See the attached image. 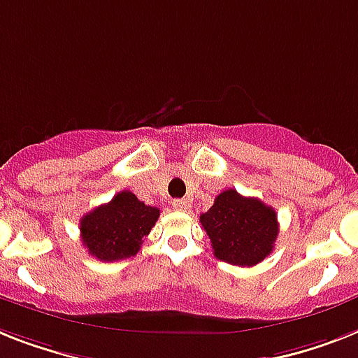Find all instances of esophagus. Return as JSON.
<instances>
[{"instance_id":"34e87169","label":"esophagus","mask_w":358,"mask_h":358,"mask_svg":"<svg viewBox=\"0 0 358 358\" xmlns=\"http://www.w3.org/2000/svg\"><path fill=\"white\" fill-rule=\"evenodd\" d=\"M173 208L176 209V211H185V209L189 208V200H185V199H174L173 200Z\"/></svg>"}]
</instances>
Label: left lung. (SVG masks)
Segmentation results:
<instances>
[{
    "label": "left lung",
    "instance_id": "obj_1",
    "mask_svg": "<svg viewBox=\"0 0 358 358\" xmlns=\"http://www.w3.org/2000/svg\"><path fill=\"white\" fill-rule=\"evenodd\" d=\"M217 259L237 266H254L272 254L278 239V215L259 199L226 189L200 215Z\"/></svg>",
    "mask_w": 358,
    "mask_h": 358
}]
</instances>
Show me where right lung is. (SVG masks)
I'll list each match as a JSON object with an SVG mask.
<instances>
[{
	"label": "right lung",
	"mask_w": 358,
	"mask_h": 358,
	"mask_svg": "<svg viewBox=\"0 0 358 358\" xmlns=\"http://www.w3.org/2000/svg\"><path fill=\"white\" fill-rule=\"evenodd\" d=\"M158 217V208L145 206L130 191H121L108 204L92 209L80 219L83 245L99 261L127 259L138 254Z\"/></svg>",
	"instance_id": "obj_1"
}]
</instances>
